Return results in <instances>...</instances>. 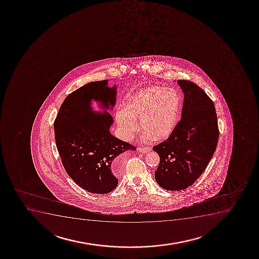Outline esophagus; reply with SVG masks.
<instances>
[{
	"mask_svg": "<svg viewBox=\"0 0 259 259\" xmlns=\"http://www.w3.org/2000/svg\"><path fill=\"white\" fill-rule=\"evenodd\" d=\"M138 150H139L140 152L146 153V152H151V151H152V148H151V147H139Z\"/></svg>",
	"mask_w": 259,
	"mask_h": 259,
	"instance_id": "1",
	"label": "esophagus"
}]
</instances>
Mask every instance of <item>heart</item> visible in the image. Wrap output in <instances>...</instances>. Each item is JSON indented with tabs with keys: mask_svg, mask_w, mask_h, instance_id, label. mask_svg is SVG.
Segmentation results:
<instances>
[{
	"mask_svg": "<svg viewBox=\"0 0 259 259\" xmlns=\"http://www.w3.org/2000/svg\"><path fill=\"white\" fill-rule=\"evenodd\" d=\"M181 96L174 89L152 85L128 98L124 110L116 113L115 119L124 140H130L137 130L136 119L146 138L153 140L167 139L180 119Z\"/></svg>",
	"mask_w": 259,
	"mask_h": 259,
	"instance_id": "obj_1",
	"label": "heart"
}]
</instances>
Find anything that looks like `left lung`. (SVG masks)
<instances>
[{
	"instance_id": "8db88e82",
	"label": "left lung",
	"mask_w": 259,
	"mask_h": 259,
	"mask_svg": "<svg viewBox=\"0 0 259 259\" xmlns=\"http://www.w3.org/2000/svg\"><path fill=\"white\" fill-rule=\"evenodd\" d=\"M184 92L181 119L174 133L152 147L159 164L155 180L169 191L186 189L205 170L216 151L219 130L213 101L195 83L179 79Z\"/></svg>"
}]
</instances>
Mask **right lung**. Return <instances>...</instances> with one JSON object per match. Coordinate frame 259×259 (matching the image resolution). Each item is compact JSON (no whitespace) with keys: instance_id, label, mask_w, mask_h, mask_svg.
<instances>
[{"instance_id":"right-lung-1","label":"right lung","mask_w":259,"mask_h":259,"mask_svg":"<svg viewBox=\"0 0 259 259\" xmlns=\"http://www.w3.org/2000/svg\"><path fill=\"white\" fill-rule=\"evenodd\" d=\"M113 108L116 88L107 79L93 81L67 95L54 122L55 143L67 174L88 192L105 194L118 186L119 156L136 150L131 144L110 134L113 117L92 111L91 101Z\"/></svg>"}]
</instances>
